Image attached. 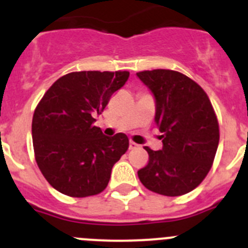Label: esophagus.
I'll list each match as a JSON object with an SVG mask.
<instances>
[{"label":"esophagus","instance_id":"obj_1","mask_svg":"<svg viewBox=\"0 0 248 248\" xmlns=\"http://www.w3.org/2000/svg\"><path fill=\"white\" fill-rule=\"evenodd\" d=\"M135 148H138V144L130 141V143H129V149H130V150H133V149H135Z\"/></svg>","mask_w":248,"mask_h":248}]
</instances>
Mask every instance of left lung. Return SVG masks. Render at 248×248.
<instances>
[{
	"label": "left lung",
	"instance_id": "obj_1",
	"mask_svg": "<svg viewBox=\"0 0 248 248\" xmlns=\"http://www.w3.org/2000/svg\"><path fill=\"white\" fill-rule=\"evenodd\" d=\"M155 99V123L163 149L145 146L149 163L138 171L150 191L180 196L198 187L214 163L218 123L207 94L183 73L154 69L137 73Z\"/></svg>",
	"mask_w": 248,
	"mask_h": 248
}]
</instances>
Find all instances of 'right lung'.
<instances>
[{
    "mask_svg": "<svg viewBox=\"0 0 248 248\" xmlns=\"http://www.w3.org/2000/svg\"><path fill=\"white\" fill-rule=\"evenodd\" d=\"M129 72H73L46 92L32 120L36 161L46 180L72 198L97 195L107 187L114 164L129 148L125 134H103L94 126Z\"/></svg>",
    "mask_w": 248,
    "mask_h": 248,
    "instance_id": "right-lung-1",
    "label": "right lung"
}]
</instances>
